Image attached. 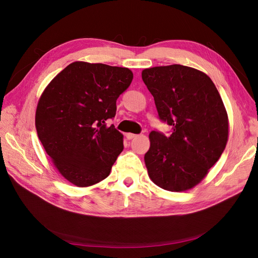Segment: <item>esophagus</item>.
I'll use <instances>...</instances> for the list:
<instances>
[{
  "label": "esophagus",
  "mask_w": 258,
  "mask_h": 258,
  "mask_svg": "<svg viewBox=\"0 0 258 258\" xmlns=\"http://www.w3.org/2000/svg\"><path fill=\"white\" fill-rule=\"evenodd\" d=\"M125 136H126V138H127L128 140H132V139H134V138H136V137L138 136V135H136V134H132V133H127V134L125 135Z\"/></svg>",
  "instance_id": "1"
}]
</instances>
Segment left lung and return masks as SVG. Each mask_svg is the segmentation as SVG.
<instances>
[{
  "label": "left lung",
  "mask_w": 258,
  "mask_h": 258,
  "mask_svg": "<svg viewBox=\"0 0 258 258\" xmlns=\"http://www.w3.org/2000/svg\"><path fill=\"white\" fill-rule=\"evenodd\" d=\"M142 79L159 117L172 126L169 137L150 134L144 156L151 180L168 191L194 188L223 154L229 134L221 95L204 72L182 64L144 69Z\"/></svg>",
  "instance_id": "obj_1"
}]
</instances>
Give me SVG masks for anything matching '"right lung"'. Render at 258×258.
<instances>
[{
    "label": "right lung",
    "mask_w": 258,
    "mask_h": 258,
    "mask_svg": "<svg viewBox=\"0 0 258 258\" xmlns=\"http://www.w3.org/2000/svg\"><path fill=\"white\" fill-rule=\"evenodd\" d=\"M127 68L74 61L54 77L35 112L38 139L62 177L78 187L92 186L111 172L123 151V135L105 121L131 85Z\"/></svg>",
    "instance_id": "obj_1"
}]
</instances>
